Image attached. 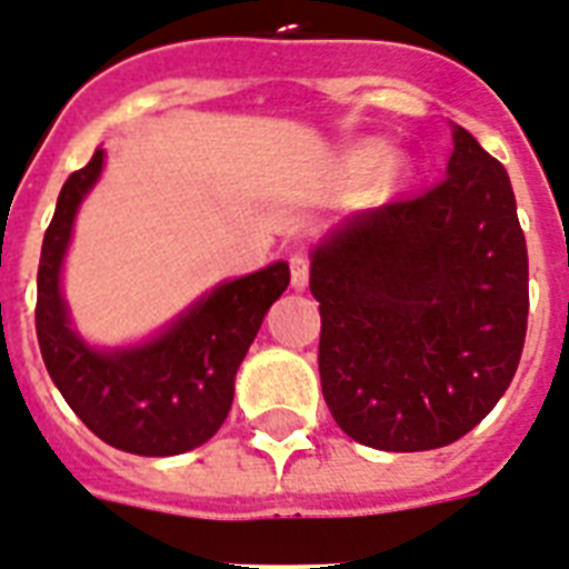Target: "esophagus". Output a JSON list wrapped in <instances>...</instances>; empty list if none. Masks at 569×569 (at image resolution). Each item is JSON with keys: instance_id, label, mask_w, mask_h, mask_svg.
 I'll use <instances>...</instances> for the list:
<instances>
[{"instance_id": "esophagus-1", "label": "esophagus", "mask_w": 569, "mask_h": 569, "mask_svg": "<svg viewBox=\"0 0 569 569\" xmlns=\"http://www.w3.org/2000/svg\"><path fill=\"white\" fill-rule=\"evenodd\" d=\"M289 269H292V286H295V289H307V283H309V260H307V257L295 254L292 260H289Z\"/></svg>"}]
</instances>
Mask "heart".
Returning <instances> with one entry per match:
<instances>
[{
	"instance_id": "1",
	"label": "heart",
	"mask_w": 569,
	"mask_h": 569,
	"mask_svg": "<svg viewBox=\"0 0 569 569\" xmlns=\"http://www.w3.org/2000/svg\"><path fill=\"white\" fill-rule=\"evenodd\" d=\"M379 159H381V150H367L365 156H361V164H365V167H373Z\"/></svg>"
}]
</instances>
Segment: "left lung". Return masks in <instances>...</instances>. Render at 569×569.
Instances as JSON below:
<instances>
[{
  "mask_svg": "<svg viewBox=\"0 0 569 569\" xmlns=\"http://www.w3.org/2000/svg\"><path fill=\"white\" fill-rule=\"evenodd\" d=\"M309 289L323 399L347 437L431 451L469 433L527 338V240L503 164L455 127L446 179L329 231Z\"/></svg>",
  "mask_w": 569,
  "mask_h": 569,
  "instance_id": "1",
  "label": "left lung"
}]
</instances>
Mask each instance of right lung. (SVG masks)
Returning a JSON list of instances; mask_svg holds the SVG:
<instances>
[{
  "mask_svg": "<svg viewBox=\"0 0 569 569\" xmlns=\"http://www.w3.org/2000/svg\"><path fill=\"white\" fill-rule=\"evenodd\" d=\"M103 170V150L66 179L42 240L37 271V341L69 408L107 446L141 457H173L202 446L226 422L233 376L262 318L289 286V266L271 262L217 286L152 341L94 350L71 329L60 269L83 196Z\"/></svg>",
  "mask_w": 569,
  "mask_h": 569,
  "instance_id": "1",
  "label": "right lung"
}]
</instances>
